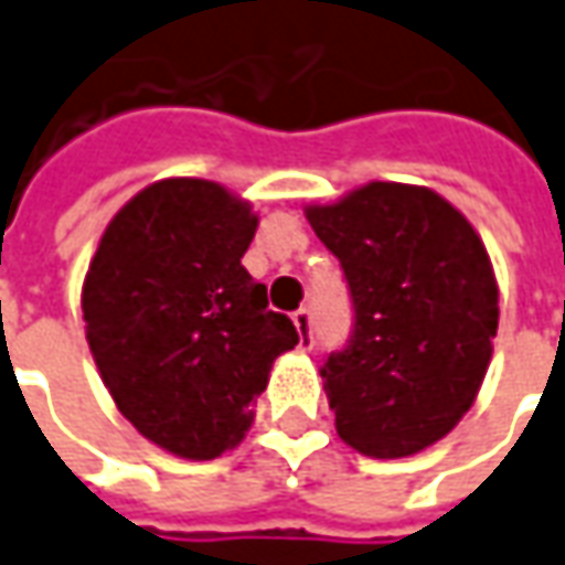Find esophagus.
Returning a JSON list of instances; mask_svg holds the SVG:
<instances>
[{"instance_id": "34e87169", "label": "esophagus", "mask_w": 565, "mask_h": 565, "mask_svg": "<svg viewBox=\"0 0 565 565\" xmlns=\"http://www.w3.org/2000/svg\"><path fill=\"white\" fill-rule=\"evenodd\" d=\"M291 323H295V329H298V348L301 351H310V342H313V335H310V313L305 308L295 310L291 313Z\"/></svg>"}]
</instances>
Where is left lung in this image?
Listing matches in <instances>:
<instances>
[{"label": "left lung", "instance_id": "8db88e82", "mask_svg": "<svg viewBox=\"0 0 565 565\" xmlns=\"http://www.w3.org/2000/svg\"><path fill=\"white\" fill-rule=\"evenodd\" d=\"M305 217L354 301L351 344L320 370L335 433L376 460L426 450L463 419L491 363L501 310L486 242L411 183L373 180Z\"/></svg>", "mask_w": 565, "mask_h": 565}]
</instances>
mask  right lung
Masks as SVG:
<instances>
[{"instance_id": "1", "label": "right lung", "mask_w": 565, "mask_h": 565, "mask_svg": "<svg viewBox=\"0 0 565 565\" xmlns=\"http://www.w3.org/2000/svg\"><path fill=\"white\" fill-rule=\"evenodd\" d=\"M255 230L252 204L226 185L168 177L117 211L89 260L79 305L98 376L173 457L236 448L274 361L298 344L242 267Z\"/></svg>"}]
</instances>
